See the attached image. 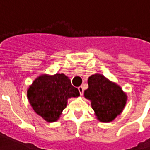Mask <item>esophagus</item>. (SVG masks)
I'll list each match as a JSON object with an SVG mask.
<instances>
[{
	"mask_svg": "<svg viewBox=\"0 0 150 150\" xmlns=\"http://www.w3.org/2000/svg\"><path fill=\"white\" fill-rule=\"evenodd\" d=\"M78 89H79V93H80V95L83 96V86H80V87H79Z\"/></svg>",
	"mask_w": 150,
	"mask_h": 150,
	"instance_id": "obj_1",
	"label": "esophagus"
}]
</instances>
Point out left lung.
<instances>
[{
  "label": "left lung",
  "instance_id": "obj_1",
  "mask_svg": "<svg viewBox=\"0 0 150 150\" xmlns=\"http://www.w3.org/2000/svg\"><path fill=\"white\" fill-rule=\"evenodd\" d=\"M84 97L91 101L98 120L111 122L122 112L127 101V95L119 85L110 81L101 74L91 75Z\"/></svg>",
  "mask_w": 150,
  "mask_h": 150
}]
</instances>
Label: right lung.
I'll return each mask as SVG.
<instances>
[{
	"instance_id": "1",
	"label": "right lung",
	"mask_w": 150,
	"mask_h": 150,
	"mask_svg": "<svg viewBox=\"0 0 150 150\" xmlns=\"http://www.w3.org/2000/svg\"><path fill=\"white\" fill-rule=\"evenodd\" d=\"M79 96L78 89L72 86L70 79L62 73L40 75L27 90L31 107L49 123L59 120L67 105L69 98Z\"/></svg>"
}]
</instances>
